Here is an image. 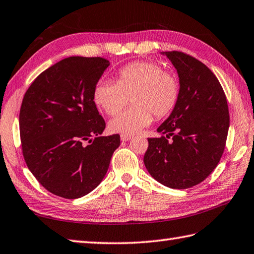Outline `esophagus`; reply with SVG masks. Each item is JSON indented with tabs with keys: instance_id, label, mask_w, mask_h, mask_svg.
<instances>
[{
	"instance_id": "obj_1",
	"label": "esophagus",
	"mask_w": 254,
	"mask_h": 254,
	"mask_svg": "<svg viewBox=\"0 0 254 254\" xmlns=\"http://www.w3.org/2000/svg\"><path fill=\"white\" fill-rule=\"evenodd\" d=\"M121 141H123V142H127V141H130L131 138H132V136L131 135H127V134H121Z\"/></svg>"
}]
</instances>
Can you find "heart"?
Listing matches in <instances>:
<instances>
[{
  "label": "heart",
  "instance_id": "b5f03b06",
  "mask_svg": "<svg viewBox=\"0 0 254 254\" xmlns=\"http://www.w3.org/2000/svg\"><path fill=\"white\" fill-rule=\"evenodd\" d=\"M182 83L175 71L156 62L140 61L119 69L117 82L100 80L93 99L108 116H114L131 98L133 106L117 114L109 123L113 133L133 135L153 120L173 112L181 97Z\"/></svg>",
  "mask_w": 254,
  "mask_h": 254
}]
</instances>
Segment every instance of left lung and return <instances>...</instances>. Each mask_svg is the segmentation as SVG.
<instances>
[{
    "label": "left lung",
    "instance_id": "1",
    "mask_svg": "<svg viewBox=\"0 0 254 254\" xmlns=\"http://www.w3.org/2000/svg\"><path fill=\"white\" fill-rule=\"evenodd\" d=\"M181 79V97L171 116L148 138L144 164L153 178L175 190L205 181L225 151L229 110L225 91L205 64L185 53L165 52Z\"/></svg>",
    "mask_w": 254,
    "mask_h": 254
}]
</instances>
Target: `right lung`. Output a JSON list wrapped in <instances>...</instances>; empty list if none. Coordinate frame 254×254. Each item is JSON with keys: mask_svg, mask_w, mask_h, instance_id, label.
Instances as JSON below:
<instances>
[{"mask_svg": "<svg viewBox=\"0 0 254 254\" xmlns=\"http://www.w3.org/2000/svg\"><path fill=\"white\" fill-rule=\"evenodd\" d=\"M109 61L64 58L43 71L25 92L19 135L26 165L48 191L76 199L107 174L120 135L100 136L106 122L93 101Z\"/></svg>", "mask_w": 254, "mask_h": 254, "instance_id": "right-lung-1", "label": "right lung"}]
</instances>
